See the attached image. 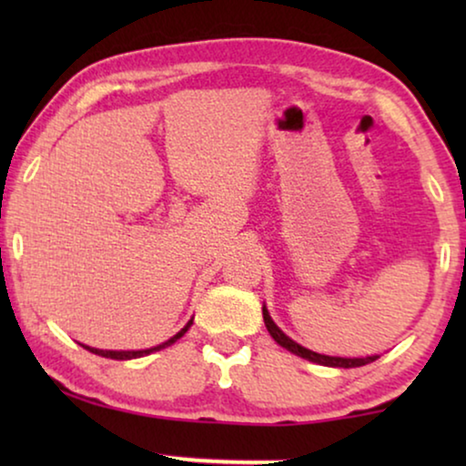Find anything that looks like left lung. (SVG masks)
I'll return each mask as SVG.
<instances>
[{"label":"left lung","mask_w":466,"mask_h":466,"mask_svg":"<svg viewBox=\"0 0 466 466\" xmlns=\"http://www.w3.org/2000/svg\"><path fill=\"white\" fill-rule=\"evenodd\" d=\"M263 320H265V327L269 330V335L276 339L279 346L289 350V352L301 356L305 360H311V362H318V365H324V367H343V369H352V367H362V365H369V362L378 360L380 356H367V359H339V356H324V354H316L311 352V350L299 346L297 341H292L290 337H286L282 330L276 327V322L271 320L269 311L263 308Z\"/></svg>","instance_id":"left-lung-1"}]
</instances>
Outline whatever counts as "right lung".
<instances>
[{"label": "right lung", "mask_w": 466, "mask_h": 466, "mask_svg": "<svg viewBox=\"0 0 466 466\" xmlns=\"http://www.w3.org/2000/svg\"><path fill=\"white\" fill-rule=\"evenodd\" d=\"M190 324H193V322H188L187 327H184L177 335L171 337V339H167V341L161 343V346H157V348H150V350H127V352H112V350H97V348H88V346H85V348L88 350V352L99 354V356H106V359H114V360H131V359H139V356H146V354H150V352H158V350H163V348L171 346V343H176L177 339H180V337H182L184 333H187Z\"/></svg>", "instance_id": "obj_1"}]
</instances>
